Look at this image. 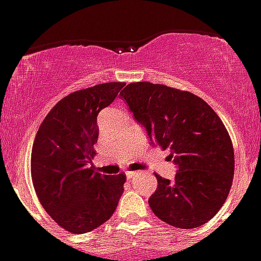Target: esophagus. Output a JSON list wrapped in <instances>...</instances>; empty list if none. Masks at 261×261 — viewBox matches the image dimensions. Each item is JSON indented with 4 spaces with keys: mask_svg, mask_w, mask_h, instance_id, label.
Instances as JSON below:
<instances>
[{
    "mask_svg": "<svg viewBox=\"0 0 261 261\" xmlns=\"http://www.w3.org/2000/svg\"><path fill=\"white\" fill-rule=\"evenodd\" d=\"M137 174H138V172H133V171H127V172H126V176H127L128 180H131V178H133L134 176H137Z\"/></svg>",
    "mask_w": 261,
    "mask_h": 261,
    "instance_id": "34e87169",
    "label": "esophagus"
}]
</instances>
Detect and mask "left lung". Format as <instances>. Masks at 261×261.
Here are the masks:
<instances>
[{
    "instance_id": "8db88e82",
    "label": "left lung",
    "mask_w": 261,
    "mask_h": 261,
    "mask_svg": "<svg viewBox=\"0 0 261 261\" xmlns=\"http://www.w3.org/2000/svg\"><path fill=\"white\" fill-rule=\"evenodd\" d=\"M152 146L169 149L178 172L174 180L158 178L148 198L153 214L177 228H196L219 212L234 178V147L218 114L202 98L148 81L131 83L121 92Z\"/></svg>"
}]
</instances>
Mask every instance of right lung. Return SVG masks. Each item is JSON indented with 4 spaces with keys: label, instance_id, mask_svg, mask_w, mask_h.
<instances>
[{
    "label": "right lung",
    "instance_id": "right-lung-1",
    "mask_svg": "<svg viewBox=\"0 0 261 261\" xmlns=\"http://www.w3.org/2000/svg\"><path fill=\"white\" fill-rule=\"evenodd\" d=\"M124 83L98 84L60 99L43 119L31 151V178L39 202L60 227L85 234L105 223L123 193L126 174L89 167L98 140L97 115Z\"/></svg>",
    "mask_w": 261,
    "mask_h": 261
}]
</instances>
